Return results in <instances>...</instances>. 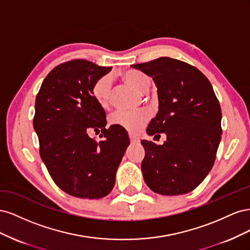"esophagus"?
I'll list each match as a JSON object with an SVG mask.
<instances>
[{"label": "esophagus", "instance_id": "esophagus-1", "mask_svg": "<svg viewBox=\"0 0 250 250\" xmlns=\"http://www.w3.org/2000/svg\"><path fill=\"white\" fill-rule=\"evenodd\" d=\"M129 139H130V142H131L132 144H135V143H139V142H140L139 138L135 137V135H133L132 133H129Z\"/></svg>", "mask_w": 250, "mask_h": 250}]
</instances>
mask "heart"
Here are the masks:
<instances>
[{"instance_id": "obj_1", "label": "heart", "mask_w": 250, "mask_h": 250, "mask_svg": "<svg viewBox=\"0 0 250 250\" xmlns=\"http://www.w3.org/2000/svg\"><path fill=\"white\" fill-rule=\"evenodd\" d=\"M124 80L140 93H146L150 87V79L145 74L137 70H127L122 73ZM112 80L109 75L98 78L92 85L93 99L102 107L107 106L110 101ZM150 120V112L147 110H122L119 109L109 116V123L123 128L130 132H137L148 123Z\"/></svg>"}]
</instances>
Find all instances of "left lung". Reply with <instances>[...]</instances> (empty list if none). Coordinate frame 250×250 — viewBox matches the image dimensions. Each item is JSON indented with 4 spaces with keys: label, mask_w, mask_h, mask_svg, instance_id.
<instances>
[{
    "label": "left lung",
    "mask_w": 250,
    "mask_h": 250,
    "mask_svg": "<svg viewBox=\"0 0 250 250\" xmlns=\"http://www.w3.org/2000/svg\"><path fill=\"white\" fill-rule=\"evenodd\" d=\"M131 67L152 77L157 86L160 109L147 133L167 134L163 145L141 142L144 180L161 195L192 192L213 168L222 134L221 107L210 82L197 67L170 57Z\"/></svg>",
    "instance_id": "1"
}]
</instances>
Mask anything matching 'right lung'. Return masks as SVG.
Returning a JSON list of instances; mask_svg holds the SVG:
<instances>
[{"instance_id":"right-lung-1","label":"right lung","mask_w":250,"mask_h":250,"mask_svg":"<svg viewBox=\"0 0 250 250\" xmlns=\"http://www.w3.org/2000/svg\"><path fill=\"white\" fill-rule=\"evenodd\" d=\"M110 71L85 59L55 66L44 78L35 100L33 127L40 154L58 188L74 197L99 199L108 195L129 138L92 97L93 83ZM101 131V141L88 131Z\"/></svg>"}]
</instances>
